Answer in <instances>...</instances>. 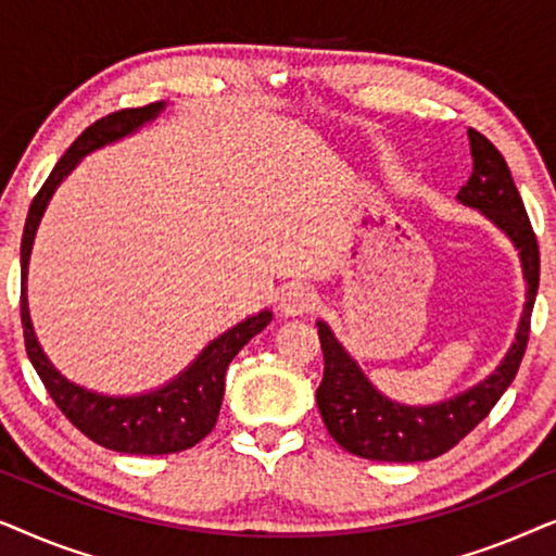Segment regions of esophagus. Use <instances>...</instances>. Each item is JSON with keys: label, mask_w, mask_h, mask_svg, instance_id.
<instances>
[{"label": "esophagus", "mask_w": 556, "mask_h": 556, "mask_svg": "<svg viewBox=\"0 0 556 556\" xmlns=\"http://www.w3.org/2000/svg\"><path fill=\"white\" fill-rule=\"evenodd\" d=\"M318 306V299L316 293L311 291V288H303V286H295L288 291L283 299H280V314L283 316H303V314H311Z\"/></svg>", "instance_id": "34e87169"}]
</instances>
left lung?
<instances>
[{
	"instance_id": "left-lung-1",
	"label": "left lung",
	"mask_w": 556,
	"mask_h": 556,
	"mask_svg": "<svg viewBox=\"0 0 556 556\" xmlns=\"http://www.w3.org/2000/svg\"><path fill=\"white\" fill-rule=\"evenodd\" d=\"M468 139L473 172L460 187L458 202L483 212L501 232L508 235L521 257L527 303H523L516 339L493 375L483 382L438 405L422 407L400 405L384 397L339 344L329 326L318 321V341L324 352V379L316 390L318 413L324 417L329 435L344 451L359 458L417 463L447 453L491 413L501 394L514 382L523 352H527L531 308H534L539 288L536 235L531 230L521 194L501 151L476 128H468Z\"/></svg>"
}]
</instances>
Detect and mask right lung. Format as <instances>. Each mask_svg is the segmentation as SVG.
<instances>
[{
	"label": "right lung",
	"mask_w": 556,
	"mask_h": 556,
	"mask_svg": "<svg viewBox=\"0 0 556 556\" xmlns=\"http://www.w3.org/2000/svg\"><path fill=\"white\" fill-rule=\"evenodd\" d=\"M164 111V103H149L141 109H124L109 116L98 118L90 124L73 147L60 156L55 169L50 172L40 192L29 204L25 232H22V326H25V349L29 362L37 375H40L45 390L55 400L67 420L78 428L83 435L93 443L109 447L116 453L131 455H166L187 451L207 438L215 428L219 405L225 394V371L227 364L235 359V354L248 344L255 333H261L270 324V311L245 318L232 329H227L223 337L210 341L202 349V354L174 377L172 382L159 387L154 392L134 394V397H105V394L90 392L86 387L73 384L60 371L52 367L45 356L40 341L35 337L33 321H29L27 308V263L33 253V242L37 225H40L42 212L48 207L52 192L60 181L71 174L78 162L90 151L113 143L124 136L139 131L143 124L154 121Z\"/></svg>",
	"instance_id": "right-lung-1"
}]
</instances>
